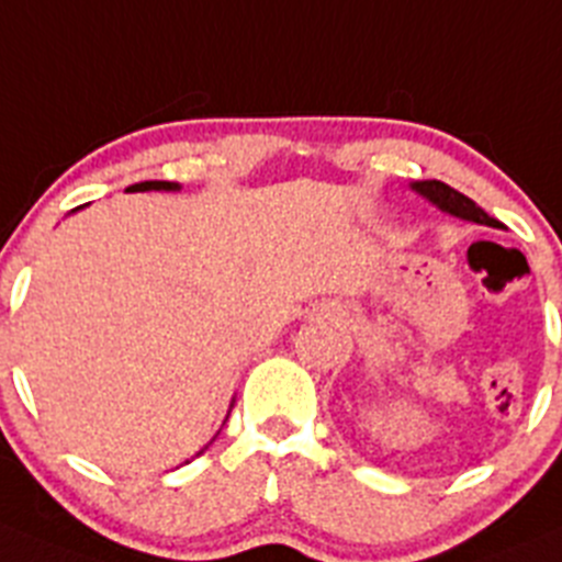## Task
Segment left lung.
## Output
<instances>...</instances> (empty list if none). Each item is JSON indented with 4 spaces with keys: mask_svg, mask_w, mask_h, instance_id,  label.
Segmentation results:
<instances>
[{
    "mask_svg": "<svg viewBox=\"0 0 562 562\" xmlns=\"http://www.w3.org/2000/svg\"><path fill=\"white\" fill-rule=\"evenodd\" d=\"M416 192H422L425 198H430L432 204L438 206V210L450 212V215L456 217H463V221H472V223H483V226H494L499 228L502 223L496 221V217H488L483 210H480L477 204H474L472 198H467L463 192L452 190L450 184H445V181H416L414 184Z\"/></svg>",
    "mask_w": 562,
    "mask_h": 562,
    "instance_id": "left-lung-1",
    "label": "left lung"
}]
</instances>
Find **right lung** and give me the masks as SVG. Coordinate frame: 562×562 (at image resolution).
I'll return each mask as SVG.
<instances>
[{
    "label": "right lung",
    "instance_id": "add662e5",
    "mask_svg": "<svg viewBox=\"0 0 562 562\" xmlns=\"http://www.w3.org/2000/svg\"><path fill=\"white\" fill-rule=\"evenodd\" d=\"M146 192V190H179L176 181H140V184L126 187V192Z\"/></svg>",
    "mask_w": 562,
    "mask_h": 562
}]
</instances>
